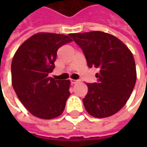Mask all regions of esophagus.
I'll list each match as a JSON object with an SVG mask.
<instances>
[{
	"mask_svg": "<svg viewBox=\"0 0 147 147\" xmlns=\"http://www.w3.org/2000/svg\"><path fill=\"white\" fill-rule=\"evenodd\" d=\"M70 82H71V83H73V84H76V83L80 82V80H74V79H70Z\"/></svg>",
	"mask_w": 147,
	"mask_h": 147,
	"instance_id": "1",
	"label": "esophagus"
}]
</instances>
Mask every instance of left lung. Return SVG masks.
Returning <instances> with one entry per match:
<instances>
[{
	"instance_id": "left-lung-1",
	"label": "left lung",
	"mask_w": 147,
	"mask_h": 147,
	"mask_svg": "<svg viewBox=\"0 0 147 147\" xmlns=\"http://www.w3.org/2000/svg\"><path fill=\"white\" fill-rule=\"evenodd\" d=\"M82 48L89 68L99 69L98 82L87 83L82 99L89 115L106 118L121 110L129 99L137 80L135 60L131 51L119 38L100 31L70 33Z\"/></svg>"
}]
</instances>
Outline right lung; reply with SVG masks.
<instances>
[{
	"label": "right lung",
	"instance_id": "right-lung-1",
	"mask_svg": "<svg viewBox=\"0 0 147 147\" xmlns=\"http://www.w3.org/2000/svg\"><path fill=\"white\" fill-rule=\"evenodd\" d=\"M72 42L69 36L38 32L23 43L11 64L12 86L18 98L32 115L42 119L59 116L69 98V80L48 76L55 68L58 49Z\"/></svg>",
	"mask_w": 147,
	"mask_h": 147
}]
</instances>
